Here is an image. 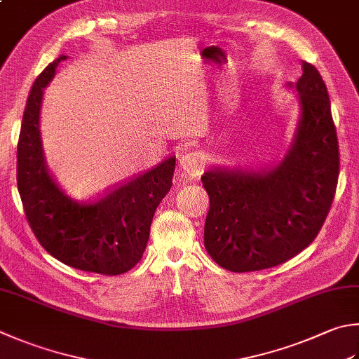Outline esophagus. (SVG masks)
Here are the masks:
<instances>
[{
	"label": "esophagus",
	"mask_w": 359,
	"mask_h": 359,
	"mask_svg": "<svg viewBox=\"0 0 359 359\" xmlns=\"http://www.w3.org/2000/svg\"><path fill=\"white\" fill-rule=\"evenodd\" d=\"M180 167L184 170L189 177H200L205 170V159L201 154L195 151H187L180 158Z\"/></svg>",
	"instance_id": "esophagus-1"
}]
</instances>
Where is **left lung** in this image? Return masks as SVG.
Instances as JSON below:
<instances>
[{
  "instance_id": "1",
  "label": "left lung",
  "mask_w": 359,
  "mask_h": 359,
  "mask_svg": "<svg viewBox=\"0 0 359 359\" xmlns=\"http://www.w3.org/2000/svg\"><path fill=\"white\" fill-rule=\"evenodd\" d=\"M294 144L270 172L209 170L205 247L220 267L255 272L292 259L319 234L339 177V144L320 73L303 62Z\"/></svg>"
}]
</instances>
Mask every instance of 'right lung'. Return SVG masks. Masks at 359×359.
Segmentation results:
<instances>
[{"mask_svg":"<svg viewBox=\"0 0 359 359\" xmlns=\"http://www.w3.org/2000/svg\"><path fill=\"white\" fill-rule=\"evenodd\" d=\"M67 56H59L34 81L17 145V184L34 236L67 266L101 275L131 270L145 252L154 211L172 187L175 158L117 184L89 201L60 191L46 170L39 131L43 89Z\"/></svg>","mask_w":359,"mask_h":359,"instance_id":"1","label":"right lung"}]
</instances>
